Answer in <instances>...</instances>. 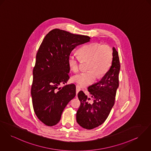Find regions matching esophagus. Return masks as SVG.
<instances>
[{
  "instance_id": "34e87169",
  "label": "esophagus",
  "mask_w": 151,
  "mask_h": 151,
  "mask_svg": "<svg viewBox=\"0 0 151 151\" xmlns=\"http://www.w3.org/2000/svg\"><path fill=\"white\" fill-rule=\"evenodd\" d=\"M81 90V87L79 86H76V95L78 94V93H79V91Z\"/></svg>"
}]
</instances>
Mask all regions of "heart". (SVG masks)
Instances as JSON below:
<instances>
[{"label": "heart", "mask_w": 151, "mask_h": 151, "mask_svg": "<svg viewBox=\"0 0 151 151\" xmlns=\"http://www.w3.org/2000/svg\"><path fill=\"white\" fill-rule=\"evenodd\" d=\"M79 56L70 53L68 57V64L74 72L79 70L81 60H89L87 71L79 72L72 77L73 81L81 87L93 84L96 79L104 76L109 71L113 60V52L108 45L93 42L86 44L79 49Z\"/></svg>", "instance_id": "heart-1"}]
</instances>
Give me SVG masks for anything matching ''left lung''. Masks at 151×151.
<instances>
[{"mask_svg": "<svg viewBox=\"0 0 151 151\" xmlns=\"http://www.w3.org/2000/svg\"><path fill=\"white\" fill-rule=\"evenodd\" d=\"M113 52V60L109 71L100 81L88 88L91 97L88 98L82 91L78 94L81 105L76 113V121L82 128L90 130L102 125L114 104L120 63L116 47Z\"/></svg>", "mask_w": 151, "mask_h": 151, "instance_id": "obj_1", "label": "left lung"}]
</instances>
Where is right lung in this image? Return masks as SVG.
Here are the masks:
<instances>
[{"label":"right lung","instance_id":"obj_1","mask_svg":"<svg viewBox=\"0 0 151 151\" xmlns=\"http://www.w3.org/2000/svg\"><path fill=\"white\" fill-rule=\"evenodd\" d=\"M90 39L87 35L55 29L46 35L40 46L33 70L31 94L35 115L48 127L58 123L64 108L76 95L74 84L58 87L70 79L68 55Z\"/></svg>","mask_w":151,"mask_h":151}]
</instances>
